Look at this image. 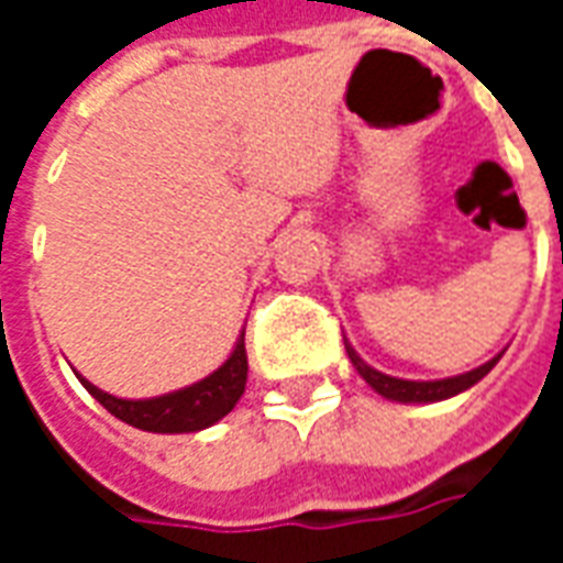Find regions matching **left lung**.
<instances>
[{
    "label": "left lung",
    "mask_w": 563,
    "mask_h": 563,
    "mask_svg": "<svg viewBox=\"0 0 563 563\" xmlns=\"http://www.w3.org/2000/svg\"><path fill=\"white\" fill-rule=\"evenodd\" d=\"M343 343H346V355H350V362H353V367L362 374V379H365L371 389L377 391V395H383V398H389V401H398V404H434V401H446V398H455V395H461L464 389H471V386H476L479 379L492 371V367L500 362V355H495V358H488L485 365L473 367V371H467V374H459V377H446V379H401V377H389V374H383V371H377V367H371L362 358V355L355 353L353 343L343 338Z\"/></svg>",
    "instance_id": "8db88e82"
}]
</instances>
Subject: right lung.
<instances>
[{
    "label": "right lung",
    "instance_id": "obj_1",
    "mask_svg": "<svg viewBox=\"0 0 563 563\" xmlns=\"http://www.w3.org/2000/svg\"><path fill=\"white\" fill-rule=\"evenodd\" d=\"M84 389L90 391L96 401L102 404L104 410L117 416L120 422L141 428V431H153V434H189V431H201L217 424L222 416L234 410V404L241 401L246 386V350H244V331L234 343L232 355L222 362L213 374L198 379L186 389L168 391L159 398H141V401H129V398H117L108 395L99 386H92L90 379H84Z\"/></svg>",
    "mask_w": 563,
    "mask_h": 563
}]
</instances>
